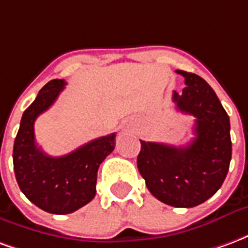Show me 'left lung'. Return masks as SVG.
I'll return each instance as SVG.
<instances>
[{"mask_svg": "<svg viewBox=\"0 0 248 248\" xmlns=\"http://www.w3.org/2000/svg\"><path fill=\"white\" fill-rule=\"evenodd\" d=\"M185 78L181 94L172 93L178 111L195 118V138L186 146L140 140L137 165L149 191L174 207H195L218 191L231 161L230 118L211 86L197 74Z\"/></svg>", "mask_w": 248, "mask_h": 248, "instance_id": "8db88e82", "label": "left lung"}]
</instances>
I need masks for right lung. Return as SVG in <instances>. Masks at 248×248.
Instances as JSON below:
<instances>
[{"mask_svg": "<svg viewBox=\"0 0 248 248\" xmlns=\"http://www.w3.org/2000/svg\"><path fill=\"white\" fill-rule=\"evenodd\" d=\"M63 79L47 82L26 108L14 140L13 165L21 191L46 213H74L95 197L99 165L115 147V133L101 137L63 156L45 154L35 143L34 122L65 87Z\"/></svg>", "mask_w": 248, "mask_h": 248, "instance_id": "obj_1", "label": "right lung"}]
</instances>
